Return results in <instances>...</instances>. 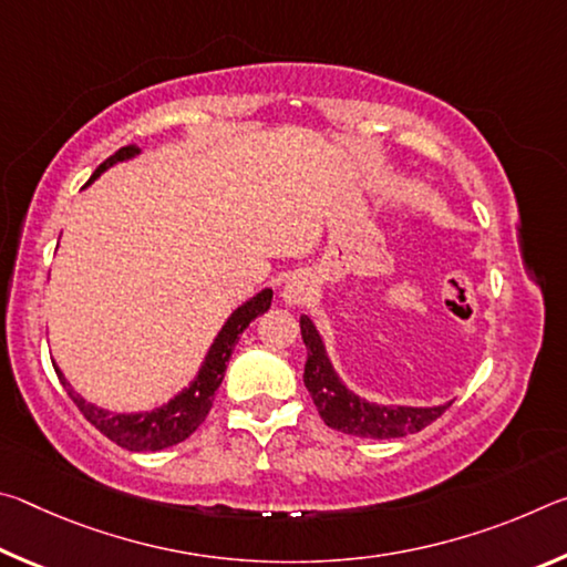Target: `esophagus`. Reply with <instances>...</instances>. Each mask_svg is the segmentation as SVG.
Returning a JSON list of instances; mask_svg holds the SVG:
<instances>
[{
	"instance_id": "1",
	"label": "esophagus",
	"mask_w": 567,
	"mask_h": 567,
	"mask_svg": "<svg viewBox=\"0 0 567 567\" xmlns=\"http://www.w3.org/2000/svg\"><path fill=\"white\" fill-rule=\"evenodd\" d=\"M315 292V282H312V277L307 275V272H300V275H295L290 282L285 285V290H282V300L287 302V305H305L307 300H310V295Z\"/></svg>"
}]
</instances>
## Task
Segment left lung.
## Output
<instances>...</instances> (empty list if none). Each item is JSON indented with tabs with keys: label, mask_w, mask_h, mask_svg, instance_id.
I'll list each match as a JSON object with an SVG mask.
<instances>
[{
	"label": "left lung",
	"mask_w": 567,
	"mask_h": 567,
	"mask_svg": "<svg viewBox=\"0 0 567 567\" xmlns=\"http://www.w3.org/2000/svg\"><path fill=\"white\" fill-rule=\"evenodd\" d=\"M300 330L307 348L305 388L310 390L312 402L318 405L324 425L332 430H340V433L354 437H405L420 433L422 427H427L430 422H435L453 405V402H447V405L437 408H388L362 400L342 385L338 372L332 370L328 360L318 330H315V324L305 315L300 318Z\"/></svg>",
	"instance_id": "obj_1"
}]
</instances>
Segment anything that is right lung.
<instances>
[{
  "label": "right lung",
  "instance_id": "1",
  "mask_svg": "<svg viewBox=\"0 0 567 567\" xmlns=\"http://www.w3.org/2000/svg\"><path fill=\"white\" fill-rule=\"evenodd\" d=\"M137 152H140L137 145H127L117 150L112 157L104 159L102 165L94 169L92 179L100 177L104 169L114 165V162L130 159L137 155ZM270 305H272V290H262L243 307H237L233 318H229L225 322V328L219 330L213 348H209L207 360L203 364V370H199L197 380L192 382L187 390H182L175 400H169L167 405H162L157 410L134 412V415L107 412L97 405H92V402H87L82 395H76L70 382L64 380L60 368L52 362L54 372L64 385L66 395L74 400V405L80 408L82 415L87 417L104 437H110L112 443H117L124 450H132V453H155V450H165L169 445L182 443V440H187L199 425H203L209 408H213L215 402V392L219 385H223L229 354H233L239 334H243V330L255 318H260L262 312L270 310Z\"/></svg>",
  "mask_w": 567,
  "mask_h": 567
}]
</instances>
